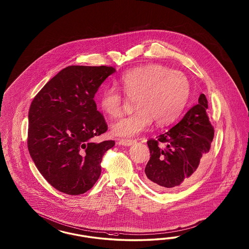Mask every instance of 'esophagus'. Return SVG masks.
<instances>
[{
	"mask_svg": "<svg viewBox=\"0 0 249 249\" xmlns=\"http://www.w3.org/2000/svg\"><path fill=\"white\" fill-rule=\"evenodd\" d=\"M136 140H121L120 141V144L123 145V146H131L133 144L136 143Z\"/></svg>",
	"mask_w": 249,
	"mask_h": 249,
	"instance_id": "1",
	"label": "esophagus"
}]
</instances>
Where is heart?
<instances>
[{
	"label": "heart",
	"mask_w": 249,
	"mask_h": 249,
	"mask_svg": "<svg viewBox=\"0 0 249 249\" xmlns=\"http://www.w3.org/2000/svg\"><path fill=\"white\" fill-rule=\"evenodd\" d=\"M117 85L128 99H135V113L111 126L114 136L125 139L141 134L153 120L158 125L172 123L184 109L191 92L186 75L159 64L131 69L121 75ZM123 103L122 94L113 88H106L98 94L100 109L111 119L121 116Z\"/></svg>",
	"instance_id": "heart-1"
}]
</instances>
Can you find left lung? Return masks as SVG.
Here are the masks:
<instances>
[{
    "instance_id": "1",
    "label": "left lung",
    "mask_w": 249,
    "mask_h": 249,
    "mask_svg": "<svg viewBox=\"0 0 249 249\" xmlns=\"http://www.w3.org/2000/svg\"><path fill=\"white\" fill-rule=\"evenodd\" d=\"M208 102L201 94L174 127L147 142L151 157L145 167L147 182L156 191L187 185L201 172L210 151L214 130L206 113ZM164 143L162 148L158 143Z\"/></svg>"
}]
</instances>
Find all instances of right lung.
I'll list each match as a JSON object with an SVG mask.
<instances>
[{
  "label": "right lung",
  "mask_w": 249,
  "mask_h": 249,
  "mask_svg": "<svg viewBox=\"0 0 249 249\" xmlns=\"http://www.w3.org/2000/svg\"><path fill=\"white\" fill-rule=\"evenodd\" d=\"M112 67L70 66L38 92L28 113L27 145L40 174L53 188L71 196L93 187L104 153L114 141L92 142L107 129L94 100Z\"/></svg>",
  "instance_id": "add662e5"
}]
</instances>
